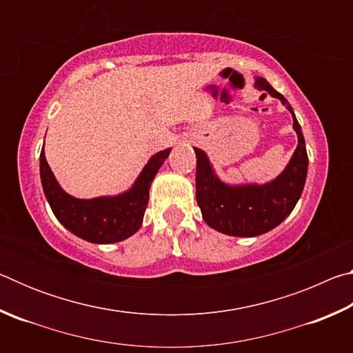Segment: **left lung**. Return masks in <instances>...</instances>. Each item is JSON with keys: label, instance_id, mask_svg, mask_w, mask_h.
I'll list each match as a JSON object with an SVG mask.
<instances>
[{"label": "left lung", "instance_id": "1", "mask_svg": "<svg viewBox=\"0 0 353 353\" xmlns=\"http://www.w3.org/2000/svg\"><path fill=\"white\" fill-rule=\"evenodd\" d=\"M254 87L286 105L297 134V148L276 179L266 183L236 185L221 181L205 151L194 148L196 199L202 218L212 229L230 236H259L277 227L296 207L307 181L308 155L294 110L265 77H255Z\"/></svg>", "mask_w": 353, "mask_h": 353}]
</instances>
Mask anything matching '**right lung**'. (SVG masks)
Returning a JSON list of instances; mask_svg holds the SVG:
<instances>
[{
    "label": "right lung",
    "mask_w": 353,
    "mask_h": 353,
    "mask_svg": "<svg viewBox=\"0 0 353 353\" xmlns=\"http://www.w3.org/2000/svg\"><path fill=\"white\" fill-rule=\"evenodd\" d=\"M170 152L171 148L155 152L143 166L132 187L123 193L79 199L61 187L46 162L45 149H41L40 179L45 198L59 223L76 236L94 244L123 241L141 227L149 201V188Z\"/></svg>",
    "instance_id": "obj_1"
}]
</instances>
